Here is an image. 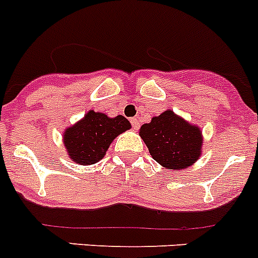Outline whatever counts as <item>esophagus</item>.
Wrapping results in <instances>:
<instances>
[{"mask_svg": "<svg viewBox=\"0 0 258 258\" xmlns=\"http://www.w3.org/2000/svg\"><path fill=\"white\" fill-rule=\"evenodd\" d=\"M131 124H132V127H133L134 131H137V129L140 127V121H138V118H136V117L131 118Z\"/></svg>", "mask_w": 258, "mask_h": 258, "instance_id": "esophagus-1", "label": "esophagus"}]
</instances>
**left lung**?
I'll list each match as a JSON object with an SVG mask.
<instances>
[{
	"instance_id": "8db88e82",
	"label": "left lung",
	"mask_w": 258,
	"mask_h": 258,
	"mask_svg": "<svg viewBox=\"0 0 258 258\" xmlns=\"http://www.w3.org/2000/svg\"><path fill=\"white\" fill-rule=\"evenodd\" d=\"M140 136L155 160L169 169H183L200 156L202 133L199 127L166 109L149 124L141 126Z\"/></svg>"
}]
</instances>
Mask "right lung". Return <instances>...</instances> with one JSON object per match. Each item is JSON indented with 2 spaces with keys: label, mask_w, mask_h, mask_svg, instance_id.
<instances>
[{
  "label": "right lung",
  "mask_w": 258,
  "mask_h": 258,
  "mask_svg": "<svg viewBox=\"0 0 258 258\" xmlns=\"http://www.w3.org/2000/svg\"><path fill=\"white\" fill-rule=\"evenodd\" d=\"M131 122L124 116L111 118L101 112L89 111L81 121L64 133V146L74 161L81 165L98 163L118 134L127 131Z\"/></svg>",
  "instance_id": "add662e5"
}]
</instances>
